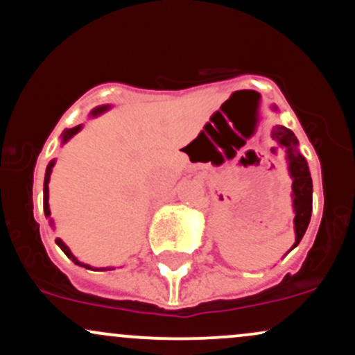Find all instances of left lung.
<instances>
[{"label":"left lung","instance_id":"obj_1","mask_svg":"<svg viewBox=\"0 0 355 355\" xmlns=\"http://www.w3.org/2000/svg\"><path fill=\"white\" fill-rule=\"evenodd\" d=\"M272 138L279 143L282 146L286 148V159H288V170H290L291 178H293V209H295V241L293 248L298 246L305 234L306 227L310 224L311 217V177L306 159L298 151V139L293 135V131L288 130L285 126H275L272 128ZM291 248V249H293Z\"/></svg>","mask_w":355,"mask_h":355}]
</instances>
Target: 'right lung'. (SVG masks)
Segmentation results:
<instances>
[{
    "instance_id": "obj_1",
    "label": "right lung",
    "mask_w": 355,
    "mask_h": 355,
    "mask_svg": "<svg viewBox=\"0 0 355 355\" xmlns=\"http://www.w3.org/2000/svg\"><path fill=\"white\" fill-rule=\"evenodd\" d=\"M104 111H107V106H101V107H96L94 111L91 112V116H97V114H101V112H104ZM80 131V124L79 126H76V128H70V130H67V131H64V138H62V143H67L70 138H72L73 135H77ZM53 165H55V159H52V162L49 163V165H46V171H45V182H44V210H45V216L46 217H50V209H49V182H50V173H52V168H53ZM55 243L58 244V248L62 249V251L65 252V254H67V258H70L73 261V263L76 264H79V266H84V268H87V270H91V266H89V264H83V263H79V261L76 259V256L72 254V252H70V249L65 246L64 244V241H60L57 237L55 239ZM106 270H109V268H106ZM103 268V271H106Z\"/></svg>"
}]
</instances>
